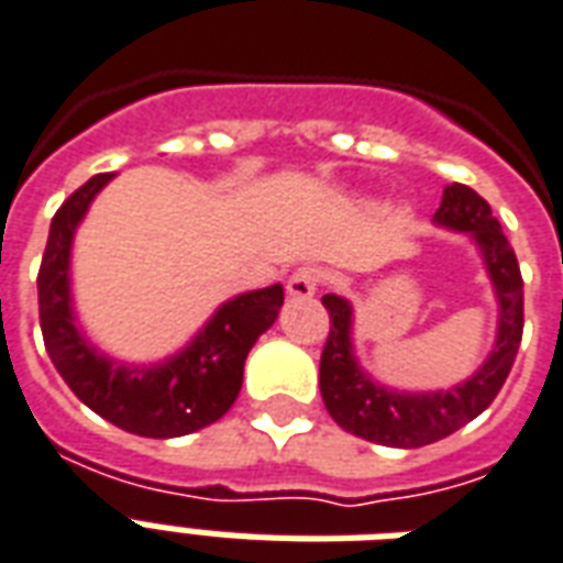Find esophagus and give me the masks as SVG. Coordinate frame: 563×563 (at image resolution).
Here are the masks:
<instances>
[{"instance_id": "esophagus-1", "label": "esophagus", "mask_w": 563, "mask_h": 563, "mask_svg": "<svg viewBox=\"0 0 563 563\" xmlns=\"http://www.w3.org/2000/svg\"><path fill=\"white\" fill-rule=\"evenodd\" d=\"M317 287H320V273L311 269V266H302V269H297L294 276L287 278V294L294 299L314 297Z\"/></svg>"}]
</instances>
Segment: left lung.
<instances>
[{
	"label": "left lung",
	"instance_id": "1",
	"mask_svg": "<svg viewBox=\"0 0 563 563\" xmlns=\"http://www.w3.org/2000/svg\"><path fill=\"white\" fill-rule=\"evenodd\" d=\"M433 222L475 240L498 302L496 344L472 377L437 391L388 388L358 365L353 346V306L327 294L329 338L320 356V395L338 427L388 448H421L451 437L496 400L522 341V276L514 249L493 210L475 189L445 186Z\"/></svg>",
	"mask_w": 563,
	"mask_h": 563
}]
</instances>
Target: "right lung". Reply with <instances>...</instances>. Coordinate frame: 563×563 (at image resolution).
<instances>
[{
    "label": "right lung",
    "instance_id": "1",
    "mask_svg": "<svg viewBox=\"0 0 563 563\" xmlns=\"http://www.w3.org/2000/svg\"><path fill=\"white\" fill-rule=\"evenodd\" d=\"M115 175H95L58 207L37 273V306L46 353L88 409L147 439H172L213 424L234 407L249 350L276 323L282 285L249 290L213 311L198 335L154 365H126L100 353L76 327L70 249L88 207Z\"/></svg>",
    "mask_w": 563,
    "mask_h": 563
}]
</instances>
